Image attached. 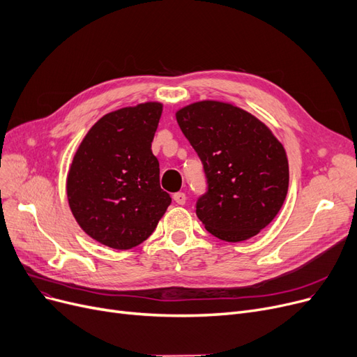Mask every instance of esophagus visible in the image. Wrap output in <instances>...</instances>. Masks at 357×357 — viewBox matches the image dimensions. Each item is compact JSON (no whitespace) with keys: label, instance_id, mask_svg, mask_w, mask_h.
<instances>
[{"label":"esophagus","instance_id":"1","mask_svg":"<svg viewBox=\"0 0 357 357\" xmlns=\"http://www.w3.org/2000/svg\"><path fill=\"white\" fill-rule=\"evenodd\" d=\"M173 199H174V202L177 203V205H184V203H185V195H184L183 192L174 193V195H173Z\"/></svg>","mask_w":357,"mask_h":357}]
</instances>
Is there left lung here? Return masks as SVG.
Returning a JSON list of instances; mask_svg holds the SVG:
<instances>
[{
	"label": "left lung",
	"mask_w": 357,
	"mask_h": 357,
	"mask_svg": "<svg viewBox=\"0 0 357 357\" xmlns=\"http://www.w3.org/2000/svg\"><path fill=\"white\" fill-rule=\"evenodd\" d=\"M176 119L205 168L208 192L196 215L206 231L228 243L257 235L279 213L289 188L283 145L256 116L224 101H196Z\"/></svg>",
	"instance_id": "obj_1"
}]
</instances>
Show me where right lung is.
I'll return each mask as SVG.
<instances>
[{
    "mask_svg": "<svg viewBox=\"0 0 357 357\" xmlns=\"http://www.w3.org/2000/svg\"><path fill=\"white\" fill-rule=\"evenodd\" d=\"M161 113L158 101L110 112L75 152L66 177L68 203L81 229L100 244L139 245L172 203L151 149Z\"/></svg>",
    "mask_w": 357,
    "mask_h": 357,
    "instance_id": "add662e5",
    "label": "right lung"
}]
</instances>
